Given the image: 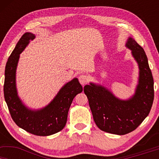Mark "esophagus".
<instances>
[{
  "label": "esophagus",
  "mask_w": 159,
  "mask_h": 159,
  "mask_svg": "<svg viewBox=\"0 0 159 159\" xmlns=\"http://www.w3.org/2000/svg\"><path fill=\"white\" fill-rule=\"evenodd\" d=\"M88 76L84 75H80L79 77V81L80 82V84L84 85V84H86L88 82Z\"/></svg>",
  "instance_id": "obj_1"
}]
</instances>
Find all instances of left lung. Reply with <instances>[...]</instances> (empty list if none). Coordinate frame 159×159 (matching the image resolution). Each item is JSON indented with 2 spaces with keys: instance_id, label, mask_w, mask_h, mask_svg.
<instances>
[{
  "instance_id": "8db88e82",
  "label": "left lung",
  "mask_w": 159,
  "mask_h": 159,
  "mask_svg": "<svg viewBox=\"0 0 159 159\" xmlns=\"http://www.w3.org/2000/svg\"><path fill=\"white\" fill-rule=\"evenodd\" d=\"M126 47L132 51L140 69L138 84L131 98H117L105 87L91 82L84 87L98 127L119 135L132 132L143 122L149 114L154 98L153 78L144 50L132 38H128Z\"/></svg>"
}]
</instances>
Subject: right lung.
<instances>
[{
    "mask_svg": "<svg viewBox=\"0 0 159 159\" xmlns=\"http://www.w3.org/2000/svg\"><path fill=\"white\" fill-rule=\"evenodd\" d=\"M34 38V34L30 32L24 34L8 58L5 69L4 98L17 126L34 135L48 136L64 129L73 99L82 92V87L77 78H74L64 84L53 101L42 109L31 110L24 105L17 95L16 70L19 54Z\"/></svg>",
    "mask_w": 159,
    "mask_h": 159,
    "instance_id": "obj_1",
    "label": "right lung"
}]
</instances>
